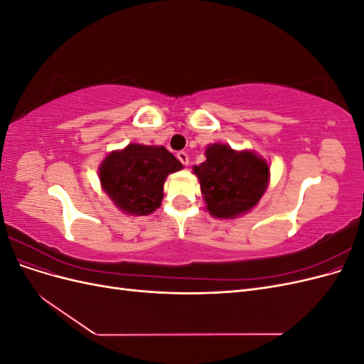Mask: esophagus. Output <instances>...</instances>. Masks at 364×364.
<instances>
[{"label":"esophagus","mask_w":364,"mask_h":364,"mask_svg":"<svg viewBox=\"0 0 364 364\" xmlns=\"http://www.w3.org/2000/svg\"><path fill=\"white\" fill-rule=\"evenodd\" d=\"M176 156H178V159L183 165H188V153H186V151H178V155H176Z\"/></svg>","instance_id":"esophagus-1"}]
</instances>
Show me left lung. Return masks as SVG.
<instances>
[{"instance_id":"8db88e82","label":"left lung","mask_w":364,"mask_h":364,"mask_svg":"<svg viewBox=\"0 0 364 364\" xmlns=\"http://www.w3.org/2000/svg\"><path fill=\"white\" fill-rule=\"evenodd\" d=\"M206 161L194 173L208 211L218 218L247 213L267 188L269 165L250 151H234L225 144L206 149Z\"/></svg>"}]
</instances>
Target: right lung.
I'll return each instance as SVG.
<instances>
[{
	"mask_svg": "<svg viewBox=\"0 0 364 364\" xmlns=\"http://www.w3.org/2000/svg\"><path fill=\"white\" fill-rule=\"evenodd\" d=\"M182 168L165 147L129 144L100 165L103 190L130 215H149L161 206L165 178Z\"/></svg>",
	"mask_w": 364,
	"mask_h": 364,
	"instance_id": "right-lung-1",
	"label": "right lung"
}]
</instances>
